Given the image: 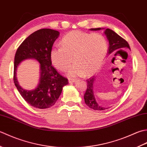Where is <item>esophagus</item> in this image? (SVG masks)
Here are the masks:
<instances>
[{"mask_svg":"<svg viewBox=\"0 0 147 147\" xmlns=\"http://www.w3.org/2000/svg\"><path fill=\"white\" fill-rule=\"evenodd\" d=\"M76 79H68V82H69L70 84H72L74 82H76Z\"/></svg>","mask_w":147,"mask_h":147,"instance_id":"obj_1","label":"esophagus"}]
</instances>
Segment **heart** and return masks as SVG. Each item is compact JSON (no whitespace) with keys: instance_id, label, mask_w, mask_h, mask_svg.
<instances>
[{"instance_id":"heart-1","label":"heart","mask_w":147,"mask_h":147,"mask_svg":"<svg viewBox=\"0 0 147 147\" xmlns=\"http://www.w3.org/2000/svg\"><path fill=\"white\" fill-rule=\"evenodd\" d=\"M61 47H53L50 59L56 69L68 70L70 77L91 76L100 69L108 53L106 38L99 34H91L80 30L66 34L61 41Z\"/></svg>"}]
</instances>
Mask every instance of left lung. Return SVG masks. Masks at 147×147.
Instances as JSON below:
<instances>
[{
    "instance_id": "obj_1",
    "label": "left lung",
    "mask_w": 147,
    "mask_h": 147,
    "mask_svg": "<svg viewBox=\"0 0 147 147\" xmlns=\"http://www.w3.org/2000/svg\"><path fill=\"white\" fill-rule=\"evenodd\" d=\"M91 30H101L100 28H91ZM105 34L106 35L107 37L109 42V47L108 49V53L111 54L115 51L116 50L124 47L130 49L129 45L127 43V42L124 38L121 37L117 34L112 30L111 29L107 28L105 30ZM87 81V89L84 96V98L85 103L88 105L90 109H92L95 110H104L106 108H104L100 105L96 100L94 91H93V85L95 81V77H91L89 79L86 80Z\"/></svg>"
}]
</instances>
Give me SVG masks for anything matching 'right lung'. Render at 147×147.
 <instances>
[{
  "label": "right lung",
  "instance_id": "right-lung-1",
  "mask_svg": "<svg viewBox=\"0 0 147 147\" xmlns=\"http://www.w3.org/2000/svg\"><path fill=\"white\" fill-rule=\"evenodd\" d=\"M59 32L50 28H43L34 32L21 44L14 57L13 80L20 94L31 106L40 109L53 106L60 96L63 87L68 83L67 78L61 76L52 66L50 51ZM35 59L40 63L41 77L34 90H23L16 79L17 66L26 59Z\"/></svg>",
  "mask_w": 147,
  "mask_h": 147
}]
</instances>
